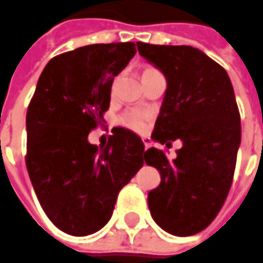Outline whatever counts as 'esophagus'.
Segmentation results:
<instances>
[{
  "instance_id": "1",
  "label": "esophagus",
  "mask_w": 263,
  "mask_h": 263,
  "mask_svg": "<svg viewBox=\"0 0 263 263\" xmlns=\"http://www.w3.org/2000/svg\"><path fill=\"white\" fill-rule=\"evenodd\" d=\"M142 141H144V148L147 149L149 147V142L147 140H142Z\"/></svg>"
}]
</instances>
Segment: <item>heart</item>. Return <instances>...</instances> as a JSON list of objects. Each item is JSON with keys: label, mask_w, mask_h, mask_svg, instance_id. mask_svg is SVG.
<instances>
[{"label": "heart", "mask_w": 263, "mask_h": 263, "mask_svg": "<svg viewBox=\"0 0 263 263\" xmlns=\"http://www.w3.org/2000/svg\"><path fill=\"white\" fill-rule=\"evenodd\" d=\"M149 121V114L145 110H128L119 116V123L132 131L141 132L147 128Z\"/></svg>", "instance_id": "obj_1"}]
</instances>
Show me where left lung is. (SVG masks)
Listing matches in <instances>:
<instances>
[{"mask_svg":"<svg viewBox=\"0 0 263 263\" xmlns=\"http://www.w3.org/2000/svg\"><path fill=\"white\" fill-rule=\"evenodd\" d=\"M137 46L167 80L151 137L166 145L177 138L183 142L175 160L163 149L145 151V163L161 176L148 192L149 213L170 234L192 236L214 221L233 183L241 138L234 90L227 71L199 49Z\"/></svg>","mask_w":263,"mask_h":263,"instance_id":"left-lung-1","label":"left lung"}]
</instances>
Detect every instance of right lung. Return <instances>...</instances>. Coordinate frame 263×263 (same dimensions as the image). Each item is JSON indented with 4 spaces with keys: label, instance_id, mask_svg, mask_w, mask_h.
Masks as SVG:
<instances>
[{
    "label": "right lung",
    "instance_id": "obj_1",
    "mask_svg": "<svg viewBox=\"0 0 263 263\" xmlns=\"http://www.w3.org/2000/svg\"><path fill=\"white\" fill-rule=\"evenodd\" d=\"M135 43H97L52 58L27 107L26 166L45 214L71 236L99 231L110 220L119 191L144 164V144L114 128L103 147L88 142L109 109L115 77Z\"/></svg>",
    "mask_w": 263,
    "mask_h": 263
}]
</instances>
